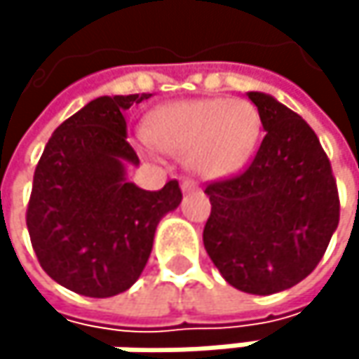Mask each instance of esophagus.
Listing matches in <instances>:
<instances>
[{
    "instance_id": "34e87169",
    "label": "esophagus",
    "mask_w": 359,
    "mask_h": 359,
    "mask_svg": "<svg viewBox=\"0 0 359 359\" xmlns=\"http://www.w3.org/2000/svg\"><path fill=\"white\" fill-rule=\"evenodd\" d=\"M180 187H182V191H184V193H191V191H197V189H199V184H197L193 179H184Z\"/></svg>"
}]
</instances>
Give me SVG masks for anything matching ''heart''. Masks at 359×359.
<instances>
[{
	"instance_id": "obj_1",
	"label": "heart",
	"mask_w": 359,
	"mask_h": 359,
	"mask_svg": "<svg viewBox=\"0 0 359 359\" xmlns=\"http://www.w3.org/2000/svg\"><path fill=\"white\" fill-rule=\"evenodd\" d=\"M262 130L245 100H189L156 109L145 122L149 143L208 179L229 177L250 162Z\"/></svg>"
}]
</instances>
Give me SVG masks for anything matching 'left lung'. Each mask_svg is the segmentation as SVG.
<instances>
[{
  "label": "left lung",
  "instance_id": "8db88e82",
  "mask_svg": "<svg viewBox=\"0 0 359 359\" xmlns=\"http://www.w3.org/2000/svg\"><path fill=\"white\" fill-rule=\"evenodd\" d=\"M266 130L251 164L205 187L203 245L224 280L270 295L304 280L339 224V191L310 124L266 93H248Z\"/></svg>",
  "mask_w": 359,
  "mask_h": 359
}]
</instances>
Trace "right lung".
<instances>
[{
  "label": "right lung",
  "instance_id": "right-lung-1",
  "mask_svg": "<svg viewBox=\"0 0 359 359\" xmlns=\"http://www.w3.org/2000/svg\"><path fill=\"white\" fill-rule=\"evenodd\" d=\"M147 97L89 102L53 130L36 164L27 208L31 243L41 268L79 295L111 297L133 287L160 218L182 199L179 180L145 191L124 179V164H139L124 111Z\"/></svg>",
  "mask_w": 359,
  "mask_h": 359
}]
</instances>
